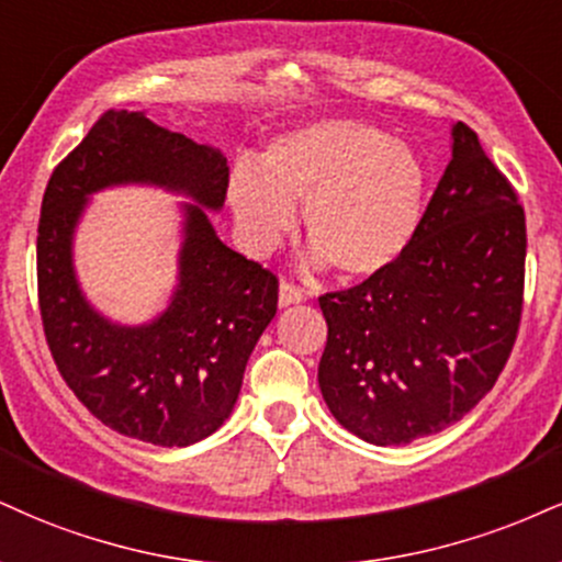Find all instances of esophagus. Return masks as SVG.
I'll return each mask as SVG.
<instances>
[{
	"mask_svg": "<svg viewBox=\"0 0 562 562\" xmlns=\"http://www.w3.org/2000/svg\"><path fill=\"white\" fill-rule=\"evenodd\" d=\"M303 299H306V293H303L301 288L290 285V282H280V293H277V301H280L282 308L295 306V303H303Z\"/></svg>",
	"mask_w": 562,
	"mask_h": 562,
	"instance_id": "1",
	"label": "esophagus"
}]
</instances>
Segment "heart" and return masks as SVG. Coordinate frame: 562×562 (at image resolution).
Segmentation results:
<instances>
[{
    "label": "heart",
    "instance_id": "heart-1",
    "mask_svg": "<svg viewBox=\"0 0 562 562\" xmlns=\"http://www.w3.org/2000/svg\"><path fill=\"white\" fill-rule=\"evenodd\" d=\"M429 175L414 146L353 117H329L277 135L259 167H233L227 204L246 248L269 254L303 225L311 267L371 280L401 261L422 225Z\"/></svg>",
    "mask_w": 562,
    "mask_h": 562
}]
</instances>
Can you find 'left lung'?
<instances>
[{
    "mask_svg": "<svg viewBox=\"0 0 562 562\" xmlns=\"http://www.w3.org/2000/svg\"><path fill=\"white\" fill-rule=\"evenodd\" d=\"M524 261V209L476 133L456 123L408 251L384 274L319 299V387L337 422L376 448L461 422L516 342Z\"/></svg>",
    "mask_w": 562,
    "mask_h": 562,
    "instance_id": "8db88e82",
    "label": "left lung"
}]
</instances>
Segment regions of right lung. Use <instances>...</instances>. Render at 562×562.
<instances>
[{
    "instance_id": "1",
    "label": "right lung",
    "mask_w": 562,
    "mask_h": 562,
    "mask_svg": "<svg viewBox=\"0 0 562 562\" xmlns=\"http://www.w3.org/2000/svg\"><path fill=\"white\" fill-rule=\"evenodd\" d=\"M159 187L180 194L179 274L157 317L125 325L87 301L75 269L77 227L97 192ZM227 159L146 117L110 110L52 175L38 220V303L67 387L101 424L161 448H188L225 424L243 371L277 314V280L225 246Z\"/></svg>"
}]
</instances>
